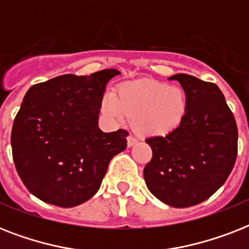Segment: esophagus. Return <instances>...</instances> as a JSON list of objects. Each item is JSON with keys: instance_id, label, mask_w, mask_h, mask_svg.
<instances>
[{"instance_id": "obj_1", "label": "esophagus", "mask_w": 249, "mask_h": 249, "mask_svg": "<svg viewBox=\"0 0 249 249\" xmlns=\"http://www.w3.org/2000/svg\"><path fill=\"white\" fill-rule=\"evenodd\" d=\"M138 142V140H137L136 137L134 136H129L128 137V146L129 147H132V146H134V144Z\"/></svg>"}]
</instances>
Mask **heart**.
I'll return each instance as SVG.
<instances>
[{
	"label": "heart",
	"instance_id": "heart-1",
	"mask_svg": "<svg viewBox=\"0 0 249 249\" xmlns=\"http://www.w3.org/2000/svg\"><path fill=\"white\" fill-rule=\"evenodd\" d=\"M102 108L115 119H133L136 129L143 136L163 137L181 124L186 112V95L181 88L164 83H128L119 88L117 97L106 94Z\"/></svg>",
	"mask_w": 249,
	"mask_h": 249
}]
</instances>
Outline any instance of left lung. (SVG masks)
Masks as SVG:
<instances>
[{"mask_svg": "<svg viewBox=\"0 0 249 249\" xmlns=\"http://www.w3.org/2000/svg\"><path fill=\"white\" fill-rule=\"evenodd\" d=\"M169 80L185 90V116L165 137L146 140L152 159L143 177L159 200L186 208L207 200L228 179L238 155V128L216 84L186 73Z\"/></svg>", "mask_w": 249, "mask_h": 249, "instance_id": "8db88e82", "label": "left lung"}]
</instances>
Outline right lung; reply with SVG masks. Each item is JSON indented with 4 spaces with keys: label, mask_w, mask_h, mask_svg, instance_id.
I'll use <instances>...</instances> for the list:
<instances>
[{
    "label": "right lung",
    "mask_w": 249,
    "mask_h": 249,
    "mask_svg": "<svg viewBox=\"0 0 249 249\" xmlns=\"http://www.w3.org/2000/svg\"><path fill=\"white\" fill-rule=\"evenodd\" d=\"M117 70L62 75L29 88L11 130L17 172L31 194L63 208L89 200L101 187L129 133L98 128L106 85Z\"/></svg>",
    "instance_id": "right-lung-1"
}]
</instances>
